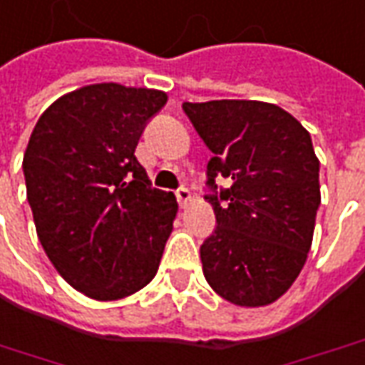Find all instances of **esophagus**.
I'll list each match as a JSON object with an SVG mask.
<instances>
[{"instance_id": "esophagus-1", "label": "esophagus", "mask_w": 365, "mask_h": 365, "mask_svg": "<svg viewBox=\"0 0 365 365\" xmlns=\"http://www.w3.org/2000/svg\"><path fill=\"white\" fill-rule=\"evenodd\" d=\"M175 195H178V202H180V205H182V207H185L187 203L192 202V193L187 192L185 187H182V190H178V193H175Z\"/></svg>"}]
</instances>
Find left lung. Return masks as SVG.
<instances>
[{
  "instance_id": "8db88e82",
  "label": "left lung",
  "mask_w": 365,
  "mask_h": 365,
  "mask_svg": "<svg viewBox=\"0 0 365 365\" xmlns=\"http://www.w3.org/2000/svg\"><path fill=\"white\" fill-rule=\"evenodd\" d=\"M212 150L207 185L217 227L200 247L203 276L242 307L274 304L299 276L319 202V160L299 121L266 101L183 103ZM215 177L232 185L215 192Z\"/></svg>"
}]
</instances>
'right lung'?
Here are the masks:
<instances>
[{
  "mask_svg": "<svg viewBox=\"0 0 365 365\" xmlns=\"http://www.w3.org/2000/svg\"><path fill=\"white\" fill-rule=\"evenodd\" d=\"M160 89L93 83L56 99L24 153L27 202L59 276L99 302L128 297L158 274L178 202L151 187L133 155Z\"/></svg>",
  "mask_w": 365,
  "mask_h": 365,
  "instance_id": "add662e5",
  "label": "right lung"
}]
</instances>
